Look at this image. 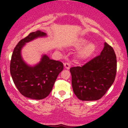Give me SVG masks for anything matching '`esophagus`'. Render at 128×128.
Returning a JSON list of instances; mask_svg holds the SVG:
<instances>
[{
	"instance_id": "34e87169",
	"label": "esophagus",
	"mask_w": 128,
	"mask_h": 128,
	"mask_svg": "<svg viewBox=\"0 0 128 128\" xmlns=\"http://www.w3.org/2000/svg\"><path fill=\"white\" fill-rule=\"evenodd\" d=\"M64 68H65L66 69H70V63L66 62V63H64Z\"/></svg>"
}]
</instances>
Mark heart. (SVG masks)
Listing matches in <instances>:
<instances>
[{
	"instance_id": "obj_1",
	"label": "heart",
	"mask_w": 128,
	"mask_h": 128,
	"mask_svg": "<svg viewBox=\"0 0 128 128\" xmlns=\"http://www.w3.org/2000/svg\"><path fill=\"white\" fill-rule=\"evenodd\" d=\"M88 42L84 38H79L76 41L74 46L76 48H82L78 52V58L81 60H86L92 57L96 52V45L94 42Z\"/></svg>"
}]
</instances>
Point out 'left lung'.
<instances>
[{
  "instance_id": "left-lung-1",
  "label": "left lung",
  "mask_w": 128,
  "mask_h": 128,
  "mask_svg": "<svg viewBox=\"0 0 128 128\" xmlns=\"http://www.w3.org/2000/svg\"><path fill=\"white\" fill-rule=\"evenodd\" d=\"M116 69V56L114 50L104 42L100 55L83 66L70 69L75 95L82 101L100 99L114 82Z\"/></svg>"
}]
</instances>
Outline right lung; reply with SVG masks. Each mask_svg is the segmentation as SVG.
Masks as SVG:
<instances>
[{
	"mask_svg": "<svg viewBox=\"0 0 128 128\" xmlns=\"http://www.w3.org/2000/svg\"><path fill=\"white\" fill-rule=\"evenodd\" d=\"M46 36V33L40 30L30 33L15 46L10 61V74L15 86L22 95L34 100L43 99L50 95L64 68L61 62L50 59L46 54L34 66H28L23 60L21 50L25 43Z\"/></svg>",
	"mask_w": 128,
	"mask_h": 128,
	"instance_id": "right-lung-1",
	"label": "right lung"
}]
</instances>
